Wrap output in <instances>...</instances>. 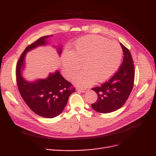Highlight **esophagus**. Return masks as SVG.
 Returning a JSON list of instances; mask_svg holds the SVG:
<instances>
[{
	"label": "esophagus",
	"instance_id": "1",
	"mask_svg": "<svg viewBox=\"0 0 156 156\" xmlns=\"http://www.w3.org/2000/svg\"><path fill=\"white\" fill-rule=\"evenodd\" d=\"M77 91L81 92V93H86L87 91L86 89H82V88H77Z\"/></svg>",
	"mask_w": 156,
	"mask_h": 156
}]
</instances>
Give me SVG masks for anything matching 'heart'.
<instances>
[{
	"mask_svg": "<svg viewBox=\"0 0 156 156\" xmlns=\"http://www.w3.org/2000/svg\"><path fill=\"white\" fill-rule=\"evenodd\" d=\"M122 49L116 42L98 35L83 37L78 40L73 52L66 51L62 58L64 76L71 78L81 67L84 70L73 78V83L81 87L93 84L95 81L104 82L118 70Z\"/></svg>",
	"mask_w": 156,
	"mask_h": 156,
	"instance_id": "obj_1",
	"label": "heart"
}]
</instances>
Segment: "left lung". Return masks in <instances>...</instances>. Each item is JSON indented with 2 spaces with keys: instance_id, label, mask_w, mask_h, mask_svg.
Listing matches in <instances>:
<instances>
[{
  "instance_id": "8db88e82",
  "label": "left lung",
  "mask_w": 156,
  "mask_h": 156,
  "mask_svg": "<svg viewBox=\"0 0 156 156\" xmlns=\"http://www.w3.org/2000/svg\"><path fill=\"white\" fill-rule=\"evenodd\" d=\"M123 60L114 75L99 86L92 88L98 95L92 108L99 113L107 114L121 108L128 99L134 85L135 66L129 50L120 44Z\"/></svg>"
}]
</instances>
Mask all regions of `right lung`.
Listing matches in <instances>:
<instances>
[{"instance_id":"add662e5","label":"right lung","mask_w":156,"mask_h":156,"mask_svg":"<svg viewBox=\"0 0 156 156\" xmlns=\"http://www.w3.org/2000/svg\"><path fill=\"white\" fill-rule=\"evenodd\" d=\"M52 36L41 37L29 45L21 55L16 67V83L22 98L35 114L44 118L51 119L62 112L70 96L75 91V88L58 71L50 73L46 79L29 82L22 76V70L25 68L27 52L37 46L46 45L47 39ZM57 51L60 55L62 48H58Z\"/></svg>"}]
</instances>
